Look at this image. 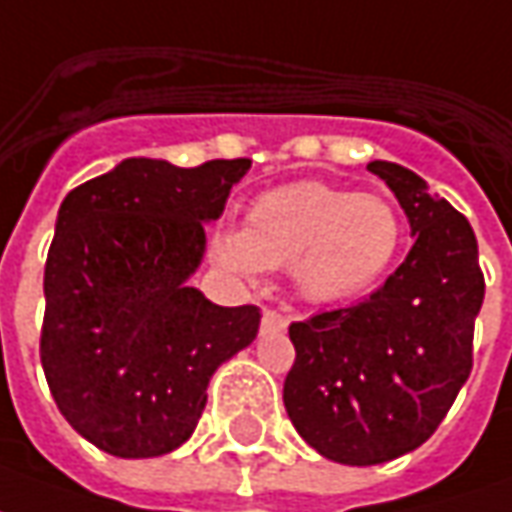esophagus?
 Returning a JSON list of instances; mask_svg holds the SVG:
<instances>
[{"instance_id":"1","label":"esophagus","mask_w":512,"mask_h":512,"mask_svg":"<svg viewBox=\"0 0 512 512\" xmlns=\"http://www.w3.org/2000/svg\"><path fill=\"white\" fill-rule=\"evenodd\" d=\"M288 316H282L277 310H263V330H285Z\"/></svg>"}]
</instances>
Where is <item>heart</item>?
Wrapping results in <instances>:
<instances>
[{
  "label": "heart",
  "mask_w": 512,
  "mask_h": 512,
  "mask_svg": "<svg viewBox=\"0 0 512 512\" xmlns=\"http://www.w3.org/2000/svg\"><path fill=\"white\" fill-rule=\"evenodd\" d=\"M399 249L402 219L388 199L316 180L260 194L241 232L216 244L221 263L249 277L288 266L293 291L310 305H338L377 288Z\"/></svg>",
  "instance_id": "heart-1"
}]
</instances>
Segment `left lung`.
Masks as SVG:
<instances>
[{
  "mask_svg": "<svg viewBox=\"0 0 512 512\" xmlns=\"http://www.w3.org/2000/svg\"><path fill=\"white\" fill-rule=\"evenodd\" d=\"M416 238L382 288L352 307L291 324L282 402L296 432L343 466H377L438 430L471 374L485 280L463 213L416 171L371 160Z\"/></svg>",
  "mask_w": 512,
  "mask_h": 512,
  "instance_id": "left-lung-1",
  "label": "left lung"
}]
</instances>
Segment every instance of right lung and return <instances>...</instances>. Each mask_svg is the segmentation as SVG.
<instances>
[{"mask_svg":"<svg viewBox=\"0 0 512 512\" xmlns=\"http://www.w3.org/2000/svg\"><path fill=\"white\" fill-rule=\"evenodd\" d=\"M252 160L196 169L127 157L57 210L41 363L57 410L107 455L160 457L194 435L216 368L257 338L255 305L188 280Z\"/></svg>","mask_w":512,"mask_h":512,"instance_id":"1","label":"right lung"}]
</instances>
